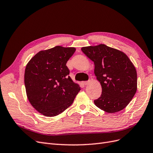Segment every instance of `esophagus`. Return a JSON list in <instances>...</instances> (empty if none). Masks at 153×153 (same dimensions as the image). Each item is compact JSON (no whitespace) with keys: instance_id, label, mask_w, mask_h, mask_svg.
Returning a JSON list of instances; mask_svg holds the SVG:
<instances>
[{"instance_id":"34e87169","label":"esophagus","mask_w":153,"mask_h":153,"mask_svg":"<svg viewBox=\"0 0 153 153\" xmlns=\"http://www.w3.org/2000/svg\"><path fill=\"white\" fill-rule=\"evenodd\" d=\"M91 83V81H85V82H83L82 84L84 85H87L88 84H89Z\"/></svg>"}]
</instances>
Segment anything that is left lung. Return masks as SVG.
I'll return each instance as SVG.
<instances>
[{"label": "left lung", "mask_w": 153, "mask_h": 153, "mask_svg": "<svg viewBox=\"0 0 153 153\" xmlns=\"http://www.w3.org/2000/svg\"><path fill=\"white\" fill-rule=\"evenodd\" d=\"M94 64V74L102 88L96 106L107 113L123 110L135 96L137 75L135 66L122 51L104 44L82 47Z\"/></svg>", "instance_id": "left-lung-1"}]
</instances>
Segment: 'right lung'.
<instances>
[{"label": "right lung", "instance_id": "right-lung-1", "mask_svg": "<svg viewBox=\"0 0 153 153\" xmlns=\"http://www.w3.org/2000/svg\"><path fill=\"white\" fill-rule=\"evenodd\" d=\"M74 47L56 46L41 50L27 63L24 75L26 94L38 112L54 117L70 106L80 91L69 76L66 66Z\"/></svg>", "mask_w": 153, "mask_h": 153}]
</instances>
